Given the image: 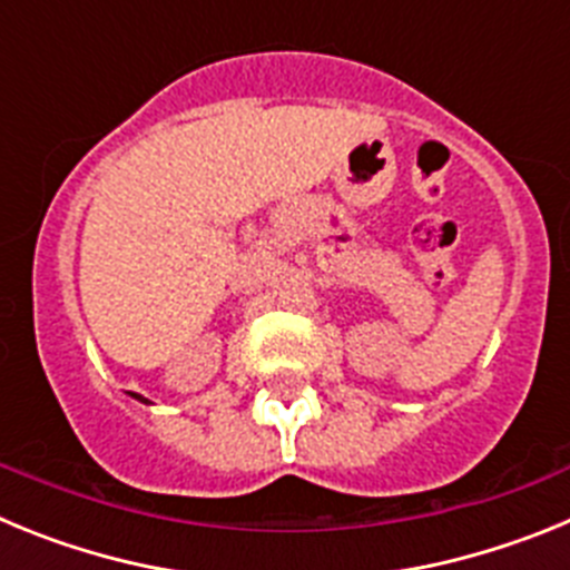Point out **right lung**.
Here are the masks:
<instances>
[{
	"label": "right lung",
	"mask_w": 570,
	"mask_h": 570,
	"mask_svg": "<svg viewBox=\"0 0 570 570\" xmlns=\"http://www.w3.org/2000/svg\"><path fill=\"white\" fill-rule=\"evenodd\" d=\"M130 396H134V400H139V402H145V405H150V400H145L142 394H134V391H130Z\"/></svg>",
	"instance_id": "obj_1"
}]
</instances>
